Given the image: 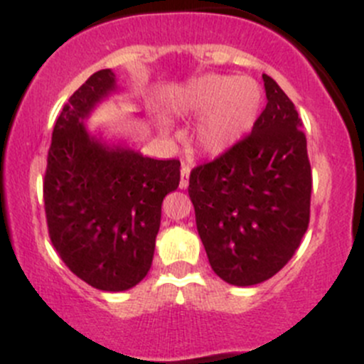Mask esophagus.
I'll list each match as a JSON object with an SVG mask.
<instances>
[{"label":"esophagus","mask_w":364,"mask_h":364,"mask_svg":"<svg viewBox=\"0 0 364 364\" xmlns=\"http://www.w3.org/2000/svg\"><path fill=\"white\" fill-rule=\"evenodd\" d=\"M189 173H191V166L189 164H182V170H181V189H186L189 186Z\"/></svg>","instance_id":"esophagus-1"}]
</instances>
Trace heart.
Returning <instances> with one entry per match:
<instances>
[{"mask_svg": "<svg viewBox=\"0 0 364 364\" xmlns=\"http://www.w3.org/2000/svg\"><path fill=\"white\" fill-rule=\"evenodd\" d=\"M262 88L247 75L207 74L191 81L175 95L173 111L198 120V146L207 154H223L235 146L257 122Z\"/></svg>", "mask_w": 364, "mask_h": 364, "instance_id": "1", "label": "heart"}]
</instances>
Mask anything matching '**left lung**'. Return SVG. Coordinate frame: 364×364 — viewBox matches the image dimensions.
<instances>
[{"label":"left lung","mask_w":364,"mask_h":364,"mask_svg":"<svg viewBox=\"0 0 364 364\" xmlns=\"http://www.w3.org/2000/svg\"><path fill=\"white\" fill-rule=\"evenodd\" d=\"M267 106L251 134L193 168L189 196L215 274L251 287L282 271L309 225L311 166L292 100L267 74Z\"/></svg>","instance_id":"8db88e82"}]
</instances>
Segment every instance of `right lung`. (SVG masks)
<instances>
[{
	"label": "right lung",
	"instance_id": "add662e5",
	"mask_svg": "<svg viewBox=\"0 0 364 364\" xmlns=\"http://www.w3.org/2000/svg\"><path fill=\"white\" fill-rule=\"evenodd\" d=\"M114 88L109 68L90 75L61 109L44 177L49 239L77 278L122 292L150 271L164 196L181 161H157L90 136L85 118Z\"/></svg>",
	"mask_w": 364,
	"mask_h": 364
}]
</instances>
